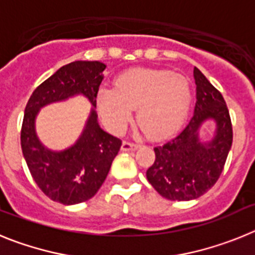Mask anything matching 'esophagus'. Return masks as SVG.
<instances>
[{
  "label": "esophagus",
  "mask_w": 255,
  "mask_h": 255,
  "mask_svg": "<svg viewBox=\"0 0 255 255\" xmlns=\"http://www.w3.org/2000/svg\"><path fill=\"white\" fill-rule=\"evenodd\" d=\"M140 147L139 144H135V143H130V141H124L123 145H121V149L125 150V152H130V150H135L138 149Z\"/></svg>",
  "instance_id": "esophagus-1"
}]
</instances>
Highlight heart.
I'll return each mask as SVG.
<instances>
[{"label":"heart","mask_w":255,"mask_h":255,"mask_svg":"<svg viewBox=\"0 0 255 255\" xmlns=\"http://www.w3.org/2000/svg\"><path fill=\"white\" fill-rule=\"evenodd\" d=\"M97 108L114 132H121L136 108V123L148 138L166 139L185 123L191 103L188 79L170 70L134 69L121 74L114 88L97 92Z\"/></svg>","instance_id":"1"}]
</instances>
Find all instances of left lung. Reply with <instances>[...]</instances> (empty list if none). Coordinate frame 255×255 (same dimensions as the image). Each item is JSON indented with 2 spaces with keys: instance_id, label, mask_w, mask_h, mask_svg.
<instances>
[{
  "instance_id": "8db88e82",
  "label": "left lung",
  "mask_w": 255,
  "mask_h": 255,
  "mask_svg": "<svg viewBox=\"0 0 255 255\" xmlns=\"http://www.w3.org/2000/svg\"><path fill=\"white\" fill-rule=\"evenodd\" d=\"M197 102L186 128L172 140L154 148V163L147 170L150 185L166 199H197L217 182L233 144V125L226 102L199 69L194 67ZM216 123L212 141L199 138L201 124Z\"/></svg>"
}]
</instances>
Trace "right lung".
Listing matches in <instances>:
<instances>
[{
  "mask_svg": "<svg viewBox=\"0 0 255 255\" xmlns=\"http://www.w3.org/2000/svg\"><path fill=\"white\" fill-rule=\"evenodd\" d=\"M105 69L106 65L100 61H75L65 65L38 85L26 103L20 134L24 158L40 190L66 206L82 203L96 195L123 143L101 129L96 110L92 108L78 141L73 147L55 152L38 139L35 117L44 106L76 94L87 97L96 107Z\"/></svg>",
  "mask_w": 255,
  "mask_h": 255,
  "instance_id": "obj_1",
  "label": "right lung"
}]
</instances>
